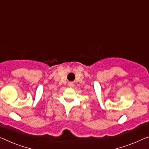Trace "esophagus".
Returning <instances> with one entry per match:
<instances>
[{
  "mask_svg": "<svg viewBox=\"0 0 149 149\" xmlns=\"http://www.w3.org/2000/svg\"><path fill=\"white\" fill-rule=\"evenodd\" d=\"M68 86H70V88H72V87H74V84L73 83V82H69V84H68Z\"/></svg>",
  "mask_w": 149,
  "mask_h": 149,
  "instance_id": "obj_1",
  "label": "esophagus"
}]
</instances>
